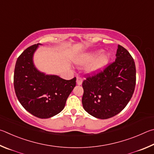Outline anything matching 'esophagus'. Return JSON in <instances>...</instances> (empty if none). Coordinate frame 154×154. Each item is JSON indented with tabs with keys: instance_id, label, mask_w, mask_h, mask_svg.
Instances as JSON below:
<instances>
[{
	"instance_id": "1",
	"label": "esophagus",
	"mask_w": 154,
	"mask_h": 154,
	"mask_svg": "<svg viewBox=\"0 0 154 154\" xmlns=\"http://www.w3.org/2000/svg\"><path fill=\"white\" fill-rule=\"evenodd\" d=\"M76 84L78 85H81L82 84V78H80L79 76L76 77Z\"/></svg>"
}]
</instances>
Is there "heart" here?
Segmentation results:
<instances>
[{"instance_id":"b5f03b06","label":"heart","mask_w":154,"mask_h":154,"mask_svg":"<svg viewBox=\"0 0 154 154\" xmlns=\"http://www.w3.org/2000/svg\"><path fill=\"white\" fill-rule=\"evenodd\" d=\"M102 53L103 51L98 49L84 53L78 57L75 62L80 66H85L91 63L88 67L87 72L91 74H99L106 68L111 59L110 53Z\"/></svg>"}]
</instances>
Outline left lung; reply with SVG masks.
I'll return each mask as SVG.
<instances>
[{"label": "left lung", "mask_w": 154, "mask_h": 154, "mask_svg": "<svg viewBox=\"0 0 154 154\" xmlns=\"http://www.w3.org/2000/svg\"><path fill=\"white\" fill-rule=\"evenodd\" d=\"M116 60L103 72L82 82L85 110L99 119L112 118L122 111L133 95L136 67L128 51L118 45Z\"/></svg>", "instance_id": "8db88e82"}]
</instances>
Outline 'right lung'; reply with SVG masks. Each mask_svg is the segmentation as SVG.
<instances>
[{"label":"right lung","mask_w":154,"mask_h":154,"mask_svg":"<svg viewBox=\"0 0 154 154\" xmlns=\"http://www.w3.org/2000/svg\"><path fill=\"white\" fill-rule=\"evenodd\" d=\"M39 45H42L38 43L26 48L17 58L14 88L25 109L34 116L45 119L63 109L76 79L64 80L57 75L46 74L38 69L34 63V55Z\"/></svg>","instance_id":"obj_1"}]
</instances>
